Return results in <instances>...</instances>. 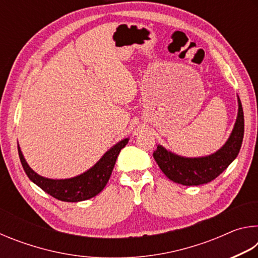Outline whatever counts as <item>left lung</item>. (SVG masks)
<instances>
[{"label": "left lung", "mask_w": 258, "mask_h": 258, "mask_svg": "<svg viewBox=\"0 0 258 258\" xmlns=\"http://www.w3.org/2000/svg\"><path fill=\"white\" fill-rule=\"evenodd\" d=\"M238 103V117L232 133L225 145L215 154L202 158H184L172 154L161 146L157 147L154 158L169 180L183 185H202L212 182L237 158L244 132L243 110L239 98Z\"/></svg>", "instance_id": "left-lung-1"}]
</instances>
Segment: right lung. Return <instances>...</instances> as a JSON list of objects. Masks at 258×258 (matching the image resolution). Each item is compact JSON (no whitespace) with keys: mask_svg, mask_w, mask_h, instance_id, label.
<instances>
[{"mask_svg":"<svg viewBox=\"0 0 258 258\" xmlns=\"http://www.w3.org/2000/svg\"><path fill=\"white\" fill-rule=\"evenodd\" d=\"M127 142L128 139L118 142L110 150L107 151L92 168L82 175L67 178V180H50V178L40 176L26 163L19 146L18 154L24 171L30 181H33L35 184L55 199L61 200V202L77 203L92 198L103 190L111 175L117 157H118L120 150L127 145Z\"/></svg>","mask_w":258,"mask_h":258,"instance_id":"add662e5","label":"right lung"}]
</instances>
